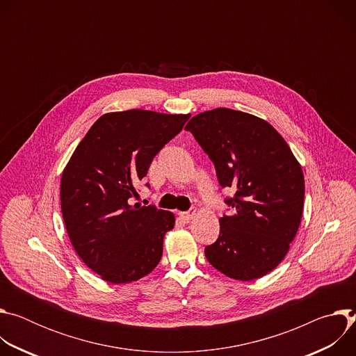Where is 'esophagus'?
<instances>
[{
  "mask_svg": "<svg viewBox=\"0 0 356 356\" xmlns=\"http://www.w3.org/2000/svg\"><path fill=\"white\" fill-rule=\"evenodd\" d=\"M194 211H186V213H180V218H183L184 221H190L194 217Z\"/></svg>",
  "mask_w": 356,
  "mask_h": 356,
  "instance_id": "1",
  "label": "esophagus"
}]
</instances>
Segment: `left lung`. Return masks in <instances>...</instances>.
<instances>
[{
	"mask_svg": "<svg viewBox=\"0 0 356 356\" xmlns=\"http://www.w3.org/2000/svg\"><path fill=\"white\" fill-rule=\"evenodd\" d=\"M214 163L218 183L235 194L224 201L220 236L206 246L207 261L235 280L272 272L286 257L302 216L304 176L286 140L266 121L217 108L184 128Z\"/></svg>",
	"mask_w": 356,
	"mask_h": 356,
	"instance_id": "8db88e82",
	"label": "left lung"
}]
</instances>
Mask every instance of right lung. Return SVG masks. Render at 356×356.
Listing matches in <instances>:
<instances>
[{
	"instance_id": "right-lung-1",
	"label": "right lung",
	"mask_w": 356,
	"mask_h": 356,
	"mask_svg": "<svg viewBox=\"0 0 356 356\" xmlns=\"http://www.w3.org/2000/svg\"><path fill=\"white\" fill-rule=\"evenodd\" d=\"M188 118L145 110L106 114L88 129L63 170L62 214L72 245L110 283L135 282L162 258L175 216L132 204V198L152 161Z\"/></svg>"
}]
</instances>
